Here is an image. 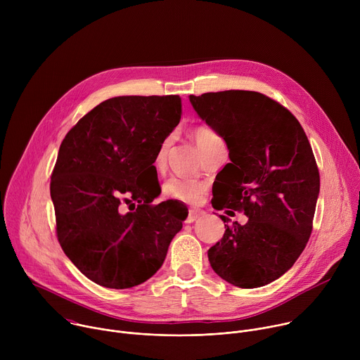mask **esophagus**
I'll use <instances>...</instances> for the list:
<instances>
[{"instance_id": "esophagus-1", "label": "esophagus", "mask_w": 360, "mask_h": 360, "mask_svg": "<svg viewBox=\"0 0 360 360\" xmlns=\"http://www.w3.org/2000/svg\"><path fill=\"white\" fill-rule=\"evenodd\" d=\"M205 212L200 211V210H191L189 214H188V218H186V224H192L195 222L196 219H199Z\"/></svg>"}]
</instances>
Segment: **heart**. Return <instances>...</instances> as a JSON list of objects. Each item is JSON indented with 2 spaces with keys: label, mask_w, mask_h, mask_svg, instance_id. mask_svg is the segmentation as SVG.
Wrapping results in <instances>:
<instances>
[{
  "label": "heart",
  "mask_w": 360,
  "mask_h": 360,
  "mask_svg": "<svg viewBox=\"0 0 360 360\" xmlns=\"http://www.w3.org/2000/svg\"><path fill=\"white\" fill-rule=\"evenodd\" d=\"M193 138H195V142H196L200 152H205L208 148L215 145L217 142L222 141L217 135V132H214L212 129H210L207 127L196 128L195 132H193ZM171 141H172L171 136L165 138L161 142V145L157 150L155 160H153V165H155L157 169L164 168V165L167 162V155H168V149H169ZM205 192H207V184L199 181V179H195V178L175 176V178H171L164 185V195L168 199L179 200V202H184V203H198V202H200Z\"/></svg>",
  "instance_id": "heart-1"
}]
</instances>
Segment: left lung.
<instances>
[{"label": "left lung", "mask_w": 360, "mask_h": 360, "mask_svg": "<svg viewBox=\"0 0 360 360\" xmlns=\"http://www.w3.org/2000/svg\"><path fill=\"white\" fill-rule=\"evenodd\" d=\"M189 101L229 149L212 207L249 218L225 225L208 250L210 264L238 288L268 285L293 266L312 233L321 188L312 146L292 112L261 92L231 89Z\"/></svg>", "instance_id": "left-lung-1"}]
</instances>
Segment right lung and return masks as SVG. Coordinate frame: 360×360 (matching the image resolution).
Here are the masks:
<instances>
[{
	"instance_id": "right-lung-1",
	"label": "right lung",
	"mask_w": 360,
	"mask_h": 360,
	"mask_svg": "<svg viewBox=\"0 0 360 360\" xmlns=\"http://www.w3.org/2000/svg\"><path fill=\"white\" fill-rule=\"evenodd\" d=\"M181 114L179 95L110 98L60 146L51 175L57 238L71 262L101 286L148 281L182 229L186 217L174 202L152 205L161 193L152 164ZM125 202L137 210L127 212Z\"/></svg>"
}]
</instances>
